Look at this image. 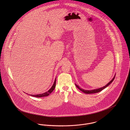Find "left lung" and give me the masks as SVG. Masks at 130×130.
<instances>
[{
	"label": "left lung",
	"instance_id": "left-lung-1",
	"mask_svg": "<svg viewBox=\"0 0 130 130\" xmlns=\"http://www.w3.org/2000/svg\"><path fill=\"white\" fill-rule=\"evenodd\" d=\"M115 76L113 77V78L112 79V80H111L107 85H106L105 86H104V87H102V88H100V89H95V90H90V91H88V90H84V89H81V88H80L77 85H76V84H75V86H76V87L80 90V91H82L83 92H84V93H98V92H100V91H102L103 90H104L105 88H106V87H107L110 84H111V83L112 82V81L114 80V79H115Z\"/></svg>",
	"mask_w": 130,
	"mask_h": 130
}]
</instances>
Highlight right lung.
<instances>
[{
	"mask_svg": "<svg viewBox=\"0 0 130 130\" xmlns=\"http://www.w3.org/2000/svg\"><path fill=\"white\" fill-rule=\"evenodd\" d=\"M56 78L55 79V82H54V84H53V86L50 89V90H48L47 92H45V93H41V94H36V95L31 94V96H35V97H37V98H40V97H43V96H47V95H48L51 93H52L53 91L54 90V89H55V88H56Z\"/></svg>",
	"mask_w": 130,
	"mask_h": 130,
	"instance_id": "obj_1",
	"label": "right lung"
}]
</instances>
